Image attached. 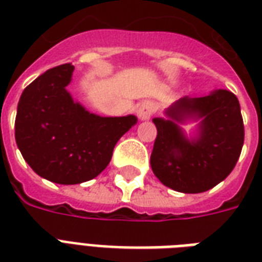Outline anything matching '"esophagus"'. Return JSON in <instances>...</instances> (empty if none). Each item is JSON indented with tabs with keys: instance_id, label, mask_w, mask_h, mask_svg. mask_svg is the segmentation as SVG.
Returning a JSON list of instances; mask_svg holds the SVG:
<instances>
[{
	"instance_id": "1",
	"label": "esophagus",
	"mask_w": 262,
	"mask_h": 262,
	"mask_svg": "<svg viewBox=\"0 0 262 262\" xmlns=\"http://www.w3.org/2000/svg\"><path fill=\"white\" fill-rule=\"evenodd\" d=\"M154 113V106L153 103L150 102V101H145V102H142L139 105V108H138V116L141 120H149L150 116Z\"/></svg>"
}]
</instances>
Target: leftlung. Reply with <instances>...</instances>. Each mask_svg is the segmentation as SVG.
Returning a JSON list of instances; mask_svg holds the SVG:
<instances>
[{
  "instance_id": "obj_1",
  "label": "left lung",
  "mask_w": 262,
  "mask_h": 262,
  "mask_svg": "<svg viewBox=\"0 0 262 262\" xmlns=\"http://www.w3.org/2000/svg\"><path fill=\"white\" fill-rule=\"evenodd\" d=\"M165 115L168 119H153L157 137L150 165L160 182L175 191L196 194L226 179L236 165L245 139L236 95L214 90L200 98L183 97ZM188 118L201 120L194 140H188L179 127Z\"/></svg>"
}]
</instances>
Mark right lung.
<instances>
[{
    "label": "right lung",
    "mask_w": 262,
    "mask_h": 262,
    "mask_svg": "<svg viewBox=\"0 0 262 262\" xmlns=\"http://www.w3.org/2000/svg\"><path fill=\"white\" fill-rule=\"evenodd\" d=\"M72 64L48 70L24 89L17 105L15 138L35 173L58 184L94 179L108 167L117 141L137 117H101L67 91Z\"/></svg>",
    "instance_id": "1"
}]
</instances>
